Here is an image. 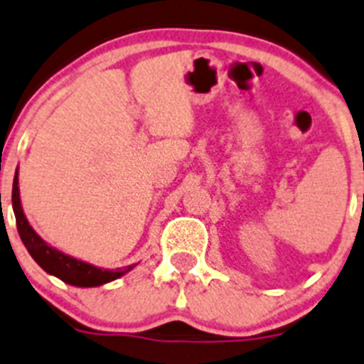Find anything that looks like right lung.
I'll return each instance as SVG.
<instances>
[{"instance_id":"obj_1","label":"right lung","mask_w":364,"mask_h":364,"mask_svg":"<svg viewBox=\"0 0 364 364\" xmlns=\"http://www.w3.org/2000/svg\"><path fill=\"white\" fill-rule=\"evenodd\" d=\"M12 208L14 215H16L17 231H19L21 240H23L24 247L28 249L30 256L37 261L38 267L44 272H48L49 276H55L62 279L63 283L70 284V287L80 288H94L101 287V284L112 283V281L119 279L124 274L136 267L135 264H128L126 268H117V270H108V268L96 267L87 261L76 259V257L69 256V254L62 252V250L55 249L49 245L48 242L41 238L35 232L28 222L26 215H24L23 206H21V196H19V172L16 171L14 176V186H12Z\"/></svg>"}]
</instances>
